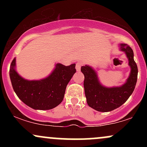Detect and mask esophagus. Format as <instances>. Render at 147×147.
<instances>
[{
	"label": "esophagus",
	"instance_id": "esophagus-1",
	"mask_svg": "<svg viewBox=\"0 0 147 147\" xmlns=\"http://www.w3.org/2000/svg\"><path fill=\"white\" fill-rule=\"evenodd\" d=\"M82 65V63H80V62H78V63H76V70H77V71H80Z\"/></svg>",
	"mask_w": 147,
	"mask_h": 147
}]
</instances>
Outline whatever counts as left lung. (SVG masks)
Listing matches in <instances>:
<instances>
[{"instance_id":"obj_1","label":"left lung","mask_w":147,"mask_h":147,"mask_svg":"<svg viewBox=\"0 0 147 147\" xmlns=\"http://www.w3.org/2000/svg\"><path fill=\"white\" fill-rule=\"evenodd\" d=\"M119 46L121 51L126 53L131 67L129 78L121 86H104L99 82L97 72L93 68L87 65L81 68L84 75V87L88 105L99 112H109L119 108L129 98L136 87L138 70L133 59V51L126 43H121Z\"/></svg>"}]
</instances>
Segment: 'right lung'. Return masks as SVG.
Listing matches in <instances>:
<instances>
[{
  "label": "right lung",
  "mask_w": 147,
  "mask_h": 147,
  "mask_svg": "<svg viewBox=\"0 0 147 147\" xmlns=\"http://www.w3.org/2000/svg\"><path fill=\"white\" fill-rule=\"evenodd\" d=\"M16 59L11 61L9 77L18 98L35 110H50L61 103L68 82L76 72L75 63L65 66L57 63L46 78L29 81L21 77L15 70Z\"/></svg>",
  "instance_id": "right-lung-1"
}]
</instances>
